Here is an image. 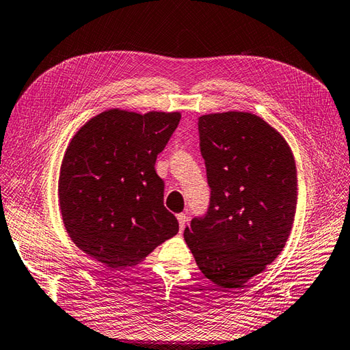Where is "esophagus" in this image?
<instances>
[{
  "label": "esophagus",
  "mask_w": 350,
  "mask_h": 350,
  "mask_svg": "<svg viewBox=\"0 0 350 350\" xmlns=\"http://www.w3.org/2000/svg\"><path fill=\"white\" fill-rule=\"evenodd\" d=\"M176 218H178V223H180V230L183 232V230H184L185 226H187V221H189V218H187L185 214H178Z\"/></svg>",
  "instance_id": "34e87169"
}]
</instances>
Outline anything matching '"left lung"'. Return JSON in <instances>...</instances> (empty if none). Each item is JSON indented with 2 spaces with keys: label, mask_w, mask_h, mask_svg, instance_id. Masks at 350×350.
<instances>
[{
  "label": "left lung",
  "mask_w": 350,
  "mask_h": 350,
  "mask_svg": "<svg viewBox=\"0 0 350 350\" xmlns=\"http://www.w3.org/2000/svg\"><path fill=\"white\" fill-rule=\"evenodd\" d=\"M199 138L211 198L184 239L204 276L239 288L278 257L291 233L295 161L282 135L251 113L202 116Z\"/></svg>",
  "instance_id": "left-lung-1"
}]
</instances>
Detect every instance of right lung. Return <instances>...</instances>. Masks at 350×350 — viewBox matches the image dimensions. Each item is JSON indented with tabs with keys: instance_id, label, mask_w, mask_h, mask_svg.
I'll list each match as a JSON object with an SVG mask.
<instances>
[{
	"instance_id": "1",
	"label": "right lung",
	"mask_w": 350,
	"mask_h": 350,
	"mask_svg": "<svg viewBox=\"0 0 350 350\" xmlns=\"http://www.w3.org/2000/svg\"><path fill=\"white\" fill-rule=\"evenodd\" d=\"M180 113L108 109L75 133L62 160L59 203L72 242L111 270L139 262L178 233L156 159Z\"/></svg>"
}]
</instances>
